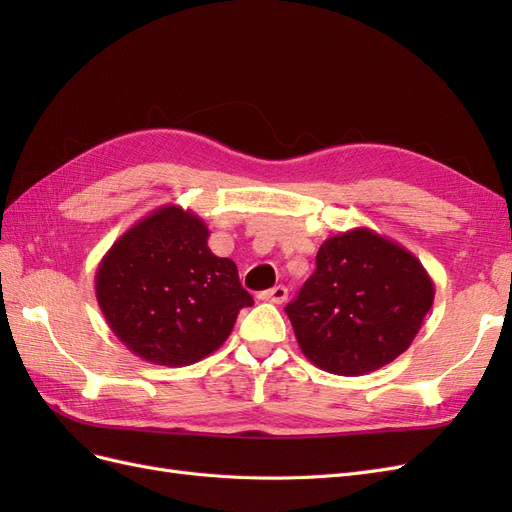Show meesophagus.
<instances>
[{
	"instance_id": "34e87169",
	"label": "esophagus",
	"mask_w": 512,
	"mask_h": 512,
	"mask_svg": "<svg viewBox=\"0 0 512 512\" xmlns=\"http://www.w3.org/2000/svg\"><path fill=\"white\" fill-rule=\"evenodd\" d=\"M260 299L262 301H271V303H286V299H288V288L286 286H275V288H271V290H265V292H260Z\"/></svg>"
}]
</instances>
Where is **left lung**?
Wrapping results in <instances>:
<instances>
[{"instance_id":"obj_1","label":"left lung","mask_w":512,"mask_h":512,"mask_svg":"<svg viewBox=\"0 0 512 512\" xmlns=\"http://www.w3.org/2000/svg\"><path fill=\"white\" fill-rule=\"evenodd\" d=\"M433 294L429 273L404 245L352 228L320 245L316 271L286 314L316 367L363 376L410 348Z\"/></svg>"}]
</instances>
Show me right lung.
<instances>
[{
    "mask_svg": "<svg viewBox=\"0 0 512 512\" xmlns=\"http://www.w3.org/2000/svg\"><path fill=\"white\" fill-rule=\"evenodd\" d=\"M192 211L164 205L113 243L96 271L111 331L143 361L181 367L218 350L254 305L230 258L215 256Z\"/></svg>",
    "mask_w": 512,
    "mask_h": 512,
    "instance_id": "add662e5",
    "label": "right lung"
}]
</instances>
